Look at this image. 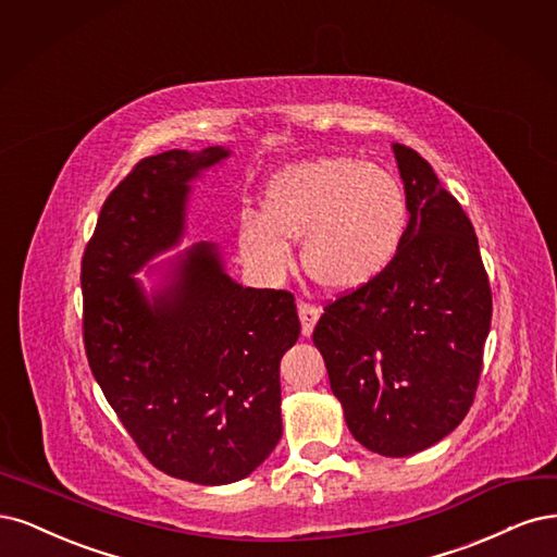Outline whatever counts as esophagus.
<instances>
[{"label":"esophagus","mask_w":557,"mask_h":557,"mask_svg":"<svg viewBox=\"0 0 557 557\" xmlns=\"http://www.w3.org/2000/svg\"><path fill=\"white\" fill-rule=\"evenodd\" d=\"M298 314H300V324H302V335H312L321 310L308 300H298Z\"/></svg>","instance_id":"34e87169"}]
</instances>
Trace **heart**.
<instances>
[{"label":"heart","instance_id":"obj_1","mask_svg":"<svg viewBox=\"0 0 557 557\" xmlns=\"http://www.w3.org/2000/svg\"><path fill=\"white\" fill-rule=\"evenodd\" d=\"M405 226V191L391 171L343 154L317 157L286 166L265 185L261 212L240 214L238 247L247 265L275 280L294 261L286 238L302 236L308 275L349 292L386 271Z\"/></svg>","mask_w":557,"mask_h":557}]
</instances>
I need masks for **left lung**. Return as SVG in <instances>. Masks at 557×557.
I'll list each match as a JSON object with an SVG mask.
<instances>
[{
	"label": "left lung",
	"instance_id": "left-lung-1",
	"mask_svg": "<svg viewBox=\"0 0 557 557\" xmlns=\"http://www.w3.org/2000/svg\"><path fill=\"white\" fill-rule=\"evenodd\" d=\"M409 222L386 271L331 300L312 339L351 435L403 458L437 444L474 403L493 298L474 226L428 161L393 143Z\"/></svg>",
	"mask_w": 557,
	"mask_h": 557
}]
</instances>
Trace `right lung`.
<instances>
[{
  "instance_id": "1",
  "label": "right lung",
  "mask_w": 557,
  "mask_h": 557,
  "mask_svg": "<svg viewBox=\"0 0 557 557\" xmlns=\"http://www.w3.org/2000/svg\"><path fill=\"white\" fill-rule=\"evenodd\" d=\"M224 148L140 159L109 194L83 263V343L106 400L157 470L203 486L252 474L282 437L280 361L294 294L233 282L199 243L150 300L138 273L185 228L189 181Z\"/></svg>"
}]
</instances>
